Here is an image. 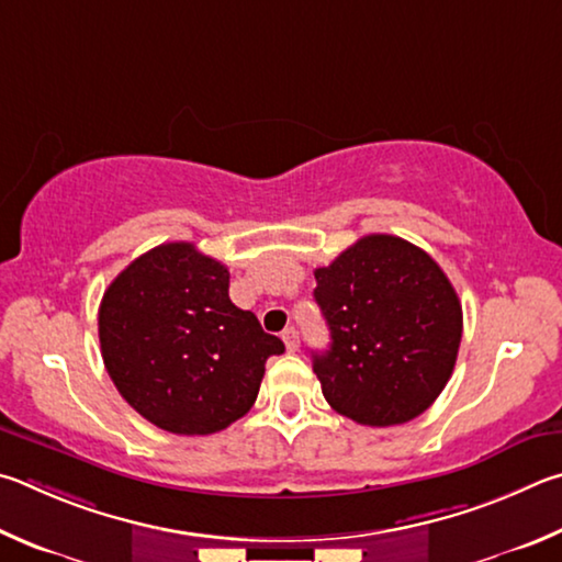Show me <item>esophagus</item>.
Wrapping results in <instances>:
<instances>
[{
	"mask_svg": "<svg viewBox=\"0 0 562 562\" xmlns=\"http://www.w3.org/2000/svg\"><path fill=\"white\" fill-rule=\"evenodd\" d=\"M283 342H286V350H291V352H296L299 350V330L296 328H286L283 330Z\"/></svg>",
	"mask_w": 562,
	"mask_h": 562,
	"instance_id": "obj_1",
	"label": "esophagus"
}]
</instances>
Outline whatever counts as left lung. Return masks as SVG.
I'll return each mask as SVG.
<instances>
[{"instance_id": "1", "label": "left lung", "mask_w": 562, "mask_h": 562, "mask_svg": "<svg viewBox=\"0 0 562 562\" xmlns=\"http://www.w3.org/2000/svg\"><path fill=\"white\" fill-rule=\"evenodd\" d=\"M330 350L313 352L323 397L366 427H392L431 407L454 372L461 303L419 246L368 234L313 271Z\"/></svg>"}]
</instances>
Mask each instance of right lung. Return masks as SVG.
I'll list each match as a JSON object with an SVG mask.
<instances>
[{"label": "right lung", "mask_w": 562, "mask_h": 562, "mask_svg": "<svg viewBox=\"0 0 562 562\" xmlns=\"http://www.w3.org/2000/svg\"><path fill=\"white\" fill-rule=\"evenodd\" d=\"M101 356L137 415L172 435H214L251 409L283 342L229 299V271L190 241L125 266L98 308Z\"/></svg>", "instance_id": "add662e5"}]
</instances>
